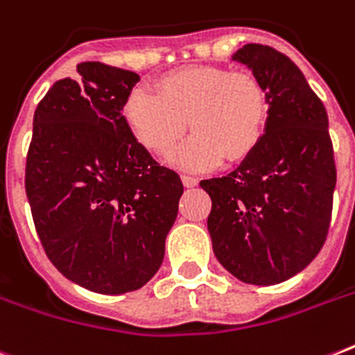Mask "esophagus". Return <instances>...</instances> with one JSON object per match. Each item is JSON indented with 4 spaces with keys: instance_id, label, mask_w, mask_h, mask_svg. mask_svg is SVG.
<instances>
[{
    "instance_id": "obj_1",
    "label": "esophagus",
    "mask_w": 355,
    "mask_h": 355,
    "mask_svg": "<svg viewBox=\"0 0 355 355\" xmlns=\"http://www.w3.org/2000/svg\"><path fill=\"white\" fill-rule=\"evenodd\" d=\"M182 184L186 188H195V186L199 184V178L189 177V175H182Z\"/></svg>"
}]
</instances>
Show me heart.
<instances>
[{"label":"heart","mask_w":355,"mask_h":355,"mask_svg":"<svg viewBox=\"0 0 355 355\" xmlns=\"http://www.w3.org/2000/svg\"><path fill=\"white\" fill-rule=\"evenodd\" d=\"M155 92L134 88L123 105L125 125L141 147L166 155L188 171H208L225 160L247 158L263 136L267 96L258 77L217 66H189L164 75Z\"/></svg>","instance_id":"1"}]
</instances>
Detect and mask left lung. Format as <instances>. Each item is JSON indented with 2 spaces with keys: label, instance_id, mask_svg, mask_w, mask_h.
I'll use <instances>...</instances> for the list:
<instances>
[{
  "label": "left lung",
  "instance_id": "left-lung-1",
  "mask_svg": "<svg viewBox=\"0 0 355 355\" xmlns=\"http://www.w3.org/2000/svg\"><path fill=\"white\" fill-rule=\"evenodd\" d=\"M258 77L267 121L256 149L225 177L200 180L211 197L208 232L237 280L275 286L308 267L324 245L336 189L328 114L304 73L269 46L232 55Z\"/></svg>",
  "mask_w": 355,
  "mask_h": 355
}]
</instances>
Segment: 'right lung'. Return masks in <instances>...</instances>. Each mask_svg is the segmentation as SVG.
I'll list each match as a JSON object with an SVG mask.
<instances>
[{
    "label": "right lung",
    "instance_id": "1",
    "mask_svg": "<svg viewBox=\"0 0 355 355\" xmlns=\"http://www.w3.org/2000/svg\"><path fill=\"white\" fill-rule=\"evenodd\" d=\"M77 73L36 107L25 191L51 263L85 289L123 295L160 269L184 186L125 125L139 75L101 62Z\"/></svg>",
    "mask_w": 355,
    "mask_h": 355
}]
</instances>
